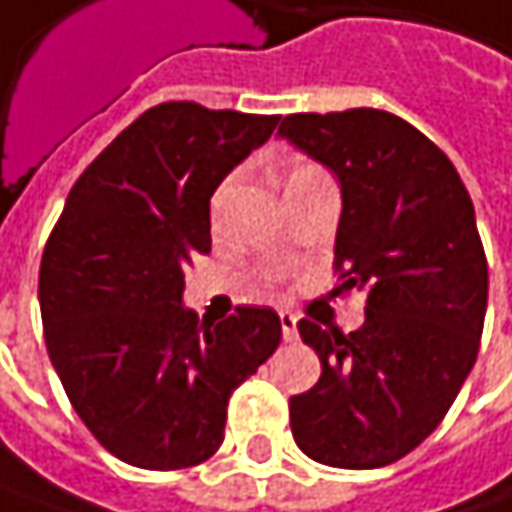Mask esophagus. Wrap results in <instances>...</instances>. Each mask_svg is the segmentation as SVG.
I'll return each instance as SVG.
<instances>
[{"mask_svg":"<svg viewBox=\"0 0 512 512\" xmlns=\"http://www.w3.org/2000/svg\"><path fill=\"white\" fill-rule=\"evenodd\" d=\"M281 331H284V340H296L299 337V319L290 313V310H281Z\"/></svg>","mask_w":512,"mask_h":512,"instance_id":"1","label":"esophagus"}]
</instances>
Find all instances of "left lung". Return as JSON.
Returning <instances> with one entry per match:
<instances>
[{"mask_svg":"<svg viewBox=\"0 0 512 512\" xmlns=\"http://www.w3.org/2000/svg\"><path fill=\"white\" fill-rule=\"evenodd\" d=\"M278 134L337 175L334 266L366 296L351 334L299 322L322 375L290 398L293 437L325 466H390L440 425L478 357L489 275L472 199L454 163L387 111L293 114Z\"/></svg>","mask_w":512,"mask_h":512,"instance_id":"1","label":"left lung"}]
</instances>
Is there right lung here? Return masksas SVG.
<instances>
[{
    "instance_id": "1",
    "label": "right lung",
    "mask_w": 512,
    "mask_h": 512,
    "mask_svg": "<svg viewBox=\"0 0 512 512\" xmlns=\"http://www.w3.org/2000/svg\"><path fill=\"white\" fill-rule=\"evenodd\" d=\"M281 117L163 102L90 163L40 260L49 360L119 460L187 469L222 445L231 393L281 343L272 307L199 322L184 266L210 252V196Z\"/></svg>"
}]
</instances>
